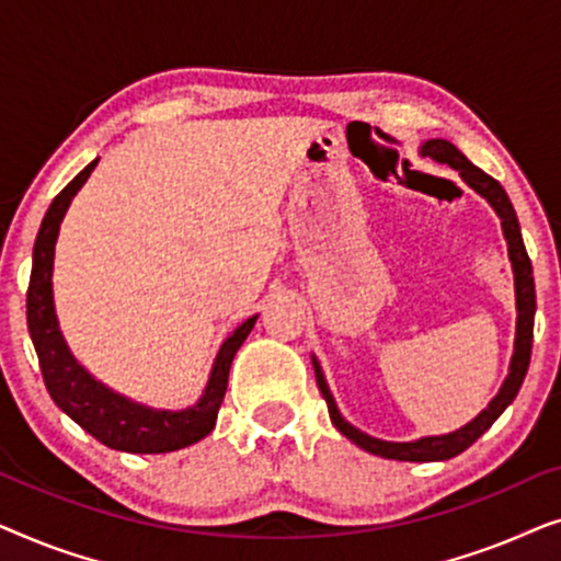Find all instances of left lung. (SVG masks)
I'll use <instances>...</instances> for the list:
<instances>
[{
    "instance_id": "8db88e82",
    "label": "left lung",
    "mask_w": 561,
    "mask_h": 561,
    "mask_svg": "<svg viewBox=\"0 0 561 561\" xmlns=\"http://www.w3.org/2000/svg\"><path fill=\"white\" fill-rule=\"evenodd\" d=\"M424 156L439 160V163H447L459 171V175L470 183V186L478 191L480 196H485L490 206L497 211L503 225V234L508 240V255L513 263V273H516V306H518V324H516V352H513L511 359V373L505 378L501 393H497L485 411L480 413L478 419H472L470 424L457 428V432L444 434V436H424L419 442H382L373 439L355 428L347 421L342 419V413L336 411V403L332 393H329L324 375H321V367L317 359H313V373H317V386L324 396L329 405V416H332L334 426L347 436L350 442H355L357 447H363L370 455L386 457V459H401V462H436V459H449L457 457L459 451L472 447L474 442L480 439L482 434L493 426V421L501 416V413L513 403V398L518 396L520 382L526 378L528 363H531V344H534V313H536V288H534V267L531 260H528L524 237H520V227L516 219V211H513V204L505 188L497 183L493 175L480 171L478 165H472L462 152H459L455 145L447 140H428L424 148Z\"/></svg>"
}]
</instances>
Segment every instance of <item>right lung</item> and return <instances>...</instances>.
I'll return each instance as SVG.
<instances>
[{"mask_svg":"<svg viewBox=\"0 0 561 561\" xmlns=\"http://www.w3.org/2000/svg\"><path fill=\"white\" fill-rule=\"evenodd\" d=\"M99 160L83 168L60 194L53 198L50 209L45 211V219L37 232L33 250V273H30L27 286V329L33 336L37 363L45 380V388L56 405L68 413L83 432H89L106 447L119 451H133V455H163L188 447L214 428L219 405L225 401L229 367L237 350L248 340V334L255 327L257 317L244 321L234 329V334L221 344L217 363H214L209 386H206L202 401L194 409L186 411H152L145 405H137L127 398L112 393L102 382H96L83 367L76 363L68 352L64 334L58 329L56 309H53V250H56L58 227L64 221V214L76 196V191L83 186Z\"/></svg>","mask_w":561,"mask_h":561,"instance_id":"right-lung-1","label":"right lung"}]
</instances>
